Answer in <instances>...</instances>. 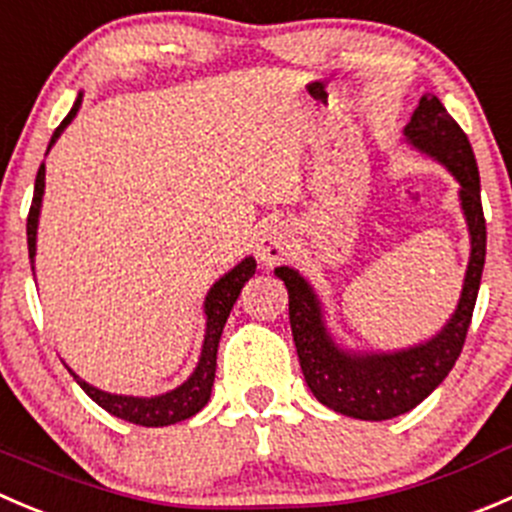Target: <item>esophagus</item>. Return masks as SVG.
Here are the masks:
<instances>
[{
    "label": "esophagus",
    "instance_id": "1",
    "mask_svg": "<svg viewBox=\"0 0 512 512\" xmlns=\"http://www.w3.org/2000/svg\"><path fill=\"white\" fill-rule=\"evenodd\" d=\"M287 250H290V235L282 225H270L265 227V232L257 240V257H260L262 265L275 267L280 265L287 257Z\"/></svg>",
    "mask_w": 512,
    "mask_h": 512
}]
</instances>
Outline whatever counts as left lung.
Instances as JSON below:
<instances>
[{
    "label": "left lung",
    "mask_w": 512,
    "mask_h": 512,
    "mask_svg": "<svg viewBox=\"0 0 512 512\" xmlns=\"http://www.w3.org/2000/svg\"><path fill=\"white\" fill-rule=\"evenodd\" d=\"M415 150L435 157L460 182V207L470 232L463 292L448 325L428 342L395 352H347L335 345L310 282L292 267H277L290 297V327L307 388L322 405L357 420H390L423 403L453 370L465 345L485 265V217L480 175L468 135L435 94H423L405 127Z\"/></svg>",
    "instance_id": "left-lung-1"
}]
</instances>
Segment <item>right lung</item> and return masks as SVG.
Here are the masks:
<instances>
[{"mask_svg": "<svg viewBox=\"0 0 512 512\" xmlns=\"http://www.w3.org/2000/svg\"><path fill=\"white\" fill-rule=\"evenodd\" d=\"M79 104H82V94L77 97L74 107L69 109L67 117L62 119L57 130H54L49 147L59 140V135L64 132L69 122L74 119V114L79 112ZM42 195H44V162L39 165L37 180H34V197L32 207H29L27 217V245H29V260L34 262V252H37V222H39V207H42ZM255 257H245L240 265L232 267L227 275H222L215 285L210 287L205 297V315H207V327H205V342H202V355L197 362L195 372L182 382L180 388L170 390L165 395H155V398H132V395H112L104 393V390L92 388L89 382L79 380L74 375V380L79 382V388L99 405L107 413H112L114 418H122L127 423L145 425V428H165V425H175L180 420L192 418L195 413H200L207 405L212 393V382H215V370H217V345H220L222 327H225L227 317H230L232 305L240 297L245 282L255 275Z\"/></svg>", "mask_w": 512, "mask_h": 512, "instance_id": "add662e5", "label": "right lung"}]
</instances>
